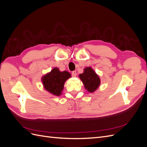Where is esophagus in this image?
Returning a JSON list of instances; mask_svg holds the SVG:
<instances>
[{
    "instance_id": "34e87169",
    "label": "esophagus",
    "mask_w": 147,
    "mask_h": 147,
    "mask_svg": "<svg viewBox=\"0 0 147 147\" xmlns=\"http://www.w3.org/2000/svg\"><path fill=\"white\" fill-rule=\"evenodd\" d=\"M72 77H76V75H77V71H76V70L73 71V72H72Z\"/></svg>"
}]
</instances>
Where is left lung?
Returning a JSON list of instances; mask_svg holds the SVG:
<instances>
[{"mask_svg":"<svg viewBox=\"0 0 147 147\" xmlns=\"http://www.w3.org/2000/svg\"><path fill=\"white\" fill-rule=\"evenodd\" d=\"M80 78L83 82L84 88L89 91L92 92L99 87L100 78L91 67H86L84 69V72L80 74Z\"/></svg>","mask_w":147,"mask_h":147,"instance_id":"8db88e82","label":"left lung"}]
</instances>
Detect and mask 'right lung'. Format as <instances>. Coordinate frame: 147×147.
I'll return each instance as SVG.
<instances>
[{
	"label": "right lung",
	"mask_w": 147,
	"mask_h": 147,
	"mask_svg": "<svg viewBox=\"0 0 147 147\" xmlns=\"http://www.w3.org/2000/svg\"><path fill=\"white\" fill-rule=\"evenodd\" d=\"M70 77L71 75L67 71L60 72L59 69L54 68L42 78V82L47 91L55 96H60L65 82Z\"/></svg>",
	"instance_id": "obj_1"
}]
</instances>
